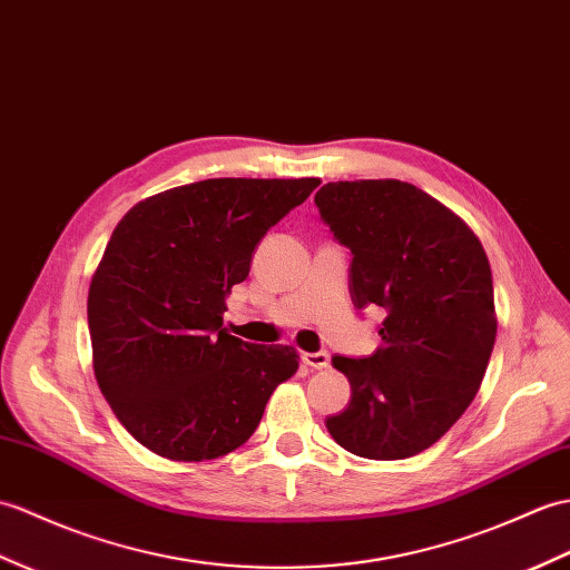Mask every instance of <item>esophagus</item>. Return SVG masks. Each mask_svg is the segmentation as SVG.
Masks as SVG:
<instances>
[{
	"label": "esophagus",
	"mask_w": 570,
	"mask_h": 570,
	"mask_svg": "<svg viewBox=\"0 0 570 570\" xmlns=\"http://www.w3.org/2000/svg\"><path fill=\"white\" fill-rule=\"evenodd\" d=\"M303 364L313 368H327L330 366V354L327 352H306L303 354Z\"/></svg>",
	"instance_id": "obj_1"
}]
</instances>
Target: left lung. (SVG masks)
Here are the masks:
<instances>
[{"instance_id": "obj_1", "label": "left lung", "mask_w": 570, "mask_h": 570, "mask_svg": "<svg viewBox=\"0 0 570 570\" xmlns=\"http://www.w3.org/2000/svg\"><path fill=\"white\" fill-rule=\"evenodd\" d=\"M315 206L352 253L354 306L386 311L372 356H333L352 401L325 428L356 456H415L464 415L491 360L498 317L485 249L454 210L407 181H330Z\"/></svg>"}]
</instances>
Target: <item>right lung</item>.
Segmentation results:
<instances>
[{
	"label": "right lung",
	"instance_id": "1",
	"mask_svg": "<svg viewBox=\"0 0 570 570\" xmlns=\"http://www.w3.org/2000/svg\"><path fill=\"white\" fill-rule=\"evenodd\" d=\"M317 184L204 179L145 198L118 220L89 284L91 356L104 399L150 452L230 454L296 374L294 347L243 342L223 313L257 243Z\"/></svg>",
	"mask_w": 570,
	"mask_h": 570
}]
</instances>
